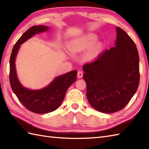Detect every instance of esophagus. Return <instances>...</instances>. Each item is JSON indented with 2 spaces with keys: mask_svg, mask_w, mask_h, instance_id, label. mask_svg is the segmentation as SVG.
Returning <instances> with one entry per match:
<instances>
[{
  "mask_svg": "<svg viewBox=\"0 0 149 149\" xmlns=\"http://www.w3.org/2000/svg\"><path fill=\"white\" fill-rule=\"evenodd\" d=\"M83 76V72L82 71H78L77 72V77L79 78H82Z\"/></svg>",
  "mask_w": 149,
  "mask_h": 149,
  "instance_id": "obj_1",
  "label": "esophagus"
}]
</instances>
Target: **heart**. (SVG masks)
I'll list each match as a JSON object with an SVG mask.
<instances>
[{
    "label": "heart",
    "mask_w": 149,
    "mask_h": 149,
    "mask_svg": "<svg viewBox=\"0 0 149 149\" xmlns=\"http://www.w3.org/2000/svg\"><path fill=\"white\" fill-rule=\"evenodd\" d=\"M91 42H93V41H95V38H91Z\"/></svg>",
    "instance_id": "1"
}]
</instances>
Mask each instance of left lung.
<instances>
[{
  "instance_id": "left-lung-1",
  "label": "left lung",
  "mask_w": 149,
  "mask_h": 149,
  "mask_svg": "<svg viewBox=\"0 0 149 149\" xmlns=\"http://www.w3.org/2000/svg\"><path fill=\"white\" fill-rule=\"evenodd\" d=\"M116 29L115 46L104 50L83 66L88 102L95 109L105 113L122 109L140 83L136 45L121 28Z\"/></svg>"
}]
</instances>
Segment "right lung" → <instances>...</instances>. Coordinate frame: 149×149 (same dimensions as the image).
I'll return each instance as SVG.
<instances>
[{"label": "right lung", "mask_w": 149, "mask_h": 149, "mask_svg": "<svg viewBox=\"0 0 149 149\" xmlns=\"http://www.w3.org/2000/svg\"><path fill=\"white\" fill-rule=\"evenodd\" d=\"M45 26H34L26 31L15 44L9 61V82L12 90L24 107L35 113L52 112L61 105L68 88L77 79L76 70H73L57 77L48 86L39 90L24 88L19 82L15 68V58L21 44L34 34L48 31Z\"/></svg>", "instance_id": "obj_1"}]
</instances>
